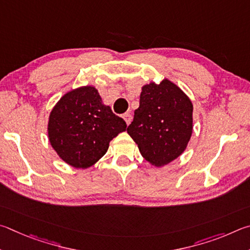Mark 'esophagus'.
I'll return each instance as SVG.
<instances>
[{
	"label": "esophagus",
	"instance_id": "esophagus-1",
	"mask_svg": "<svg viewBox=\"0 0 250 250\" xmlns=\"http://www.w3.org/2000/svg\"><path fill=\"white\" fill-rule=\"evenodd\" d=\"M123 118H124L125 122H126V124H127V125H129L130 122H132V115H130L129 113H125L124 115H123Z\"/></svg>",
	"mask_w": 250,
	"mask_h": 250
}]
</instances>
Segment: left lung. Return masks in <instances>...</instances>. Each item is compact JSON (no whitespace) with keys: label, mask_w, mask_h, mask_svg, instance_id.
<instances>
[{"label":"left lung","mask_w":250,"mask_h":250,"mask_svg":"<svg viewBox=\"0 0 250 250\" xmlns=\"http://www.w3.org/2000/svg\"><path fill=\"white\" fill-rule=\"evenodd\" d=\"M193 105L177 84L164 79L142 87L139 107L127 133L142 156L156 167L177 159L186 150L193 128Z\"/></svg>","instance_id":"left-lung-1"}]
</instances>
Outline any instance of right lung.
Listing matches in <instances>:
<instances>
[{"label":"right lung","mask_w":250,"mask_h":250,"mask_svg":"<svg viewBox=\"0 0 250 250\" xmlns=\"http://www.w3.org/2000/svg\"><path fill=\"white\" fill-rule=\"evenodd\" d=\"M126 127L125 121L103 104L98 90L85 85L65 93L55 105L48 137L65 164L85 169L106 154L109 142Z\"/></svg>","instance_id":"add662e5"}]
</instances>
